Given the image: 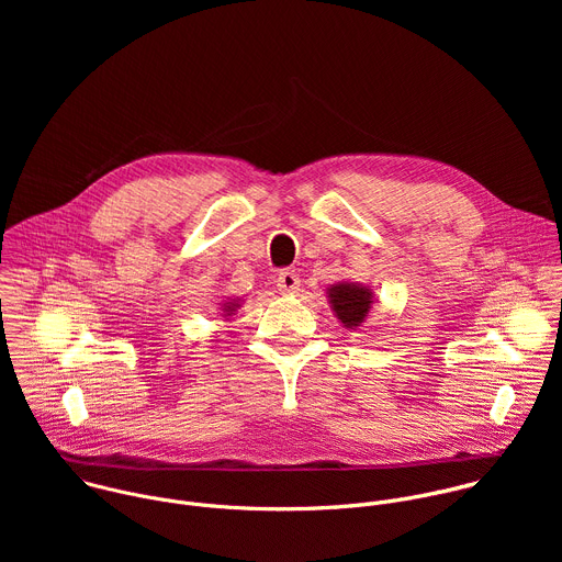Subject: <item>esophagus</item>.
I'll return each mask as SVG.
<instances>
[{"mask_svg":"<svg viewBox=\"0 0 562 562\" xmlns=\"http://www.w3.org/2000/svg\"><path fill=\"white\" fill-rule=\"evenodd\" d=\"M276 282H278L280 293H284V295L297 293V289H300V278H297V273H295V271H289V269L280 271V276H278Z\"/></svg>","mask_w":562,"mask_h":562,"instance_id":"34e87169","label":"esophagus"}]
</instances>
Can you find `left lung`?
Listing matches in <instances>:
<instances>
[{"label": "left lung", "instance_id": "1", "mask_svg": "<svg viewBox=\"0 0 562 562\" xmlns=\"http://www.w3.org/2000/svg\"><path fill=\"white\" fill-rule=\"evenodd\" d=\"M331 311L345 325V329L362 327L364 317L373 304V291L360 282H338L327 289Z\"/></svg>", "mask_w": 562, "mask_h": 562}]
</instances>
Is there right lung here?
Returning a JSON list of instances; mask_svg holds the SVG:
<instances>
[{"mask_svg": "<svg viewBox=\"0 0 562 562\" xmlns=\"http://www.w3.org/2000/svg\"><path fill=\"white\" fill-rule=\"evenodd\" d=\"M239 302H243V300H239V297H226V302H222V315L228 319V315H233V311H237L239 308Z\"/></svg>", "mask_w": 562, "mask_h": 562, "instance_id": "add662e5", "label": "right lung"}]
</instances>
